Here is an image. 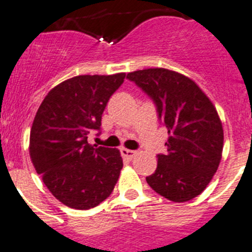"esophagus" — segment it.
Returning a JSON list of instances; mask_svg holds the SVG:
<instances>
[{
  "label": "esophagus",
  "mask_w": 252,
  "mask_h": 252,
  "mask_svg": "<svg viewBox=\"0 0 252 252\" xmlns=\"http://www.w3.org/2000/svg\"><path fill=\"white\" fill-rule=\"evenodd\" d=\"M121 153L124 158H128V159H131V158H134L137 156V152L131 151V149H126V148H122Z\"/></svg>",
  "instance_id": "esophagus-1"
}]
</instances>
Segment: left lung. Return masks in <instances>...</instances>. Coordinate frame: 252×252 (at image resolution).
<instances>
[{
	"mask_svg": "<svg viewBox=\"0 0 252 252\" xmlns=\"http://www.w3.org/2000/svg\"><path fill=\"white\" fill-rule=\"evenodd\" d=\"M134 81L157 106L168 130L167 153L158 154L157 169L147 183L173 202L203 192L221 162L223 129L216 108L192 79L163 67L137 70Z\"/></svg>",
	"mask_w": 252,
	"mask_h": 252,
	"instance_id": "1",
	"label": "left lung"
}]
</instances>
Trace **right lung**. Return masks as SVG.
Returning a JSON list of instances; mask_svg holds the SVG:
<instances>
[{
	"label": "right lung",
	"instance_id": "1",
	"mask_svg": "<svg viewBox=\"0 0 252 252\" xmlns=\"http://www.w3.org/2000/svg\"><path fill=\"white\" fill-rule=\"evenodd\" d=\"M126 74L79 75L45 96L30 133V157L45 186L61 203L89 210L114 189L123 159L114 148L92 146L101 115Z\"/></svg>",
	"mask_w": 252,
	"mask_h": 252
}]
</instances>
